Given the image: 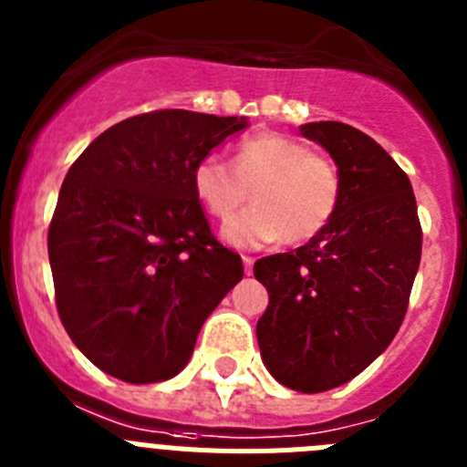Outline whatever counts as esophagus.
I'll list each match as a JSON object with an SVG mask.
<instances>
[{"mask_svg":"<svg viewBox=\"0 0 467 467\" xmlns=\"http://www.w3.org/2000/svg\"><path fill=\"white\" fill-rule=\"evenodd\" d=\"M253 264H254V257H243V266H245L247 275L253 274Z\"/></svg>","mask_w":467,"mask_h":467,"instance_id":"34e87169","label":"esophagus"}]
</instances>
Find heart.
I'll return each mask as SVG.
<instances>
[{
  "instance_id": "1",
  "label": "heart",
  "mask_w": 467,
  "mask_h": 467,
  "mask_svg": "<svg viewBox=\"0 0 467 467\" xmlns=\"http://www.w3.org/2000/svg\"><path fill=\"white\" fill-rule=\"evenodd\" d=\"M192 184L201 205L222 222L244 202L246 187L254 188V208L224 229L226 241L238 247H257L280 238L311 241L327 229L341 203L339 166L306 142L280 133L243 140L234 166L217 156H203L193 166Z\"/></svg>"
}]
</instances>
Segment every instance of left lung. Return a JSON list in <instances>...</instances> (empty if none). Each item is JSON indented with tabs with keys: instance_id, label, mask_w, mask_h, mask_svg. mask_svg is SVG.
<instances>
[{
	"instance_id": "1",
	"label": "left lung",
	"mask_w": 467,
	"mask_h": 467,
	"mask_svg": "<svg viewBox=\"0 0 467 467\" xmlns=\"http://www.w3.org/2000/svg\"><path fill=\"white\" fill-rule=\"evenodd\" d=\"M341 172V203L306 245L262 257L254 278L269 306L257 323L262 360L275 381L323 393L372 365L398 334L420 262L410 177L381 144L339 121L301 126Z\"/></svg>"
}]
</instances>
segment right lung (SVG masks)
Masks as SVG:
<instances>
[{
	"label": "right lung",
	"instance_id": "right-lung-1",
	"mask_svg": "<svg viewBox=\"0 0 467 467\" xmlns=\"http://www.w3.org/2000/svg\"><path fill=\"white\" fill-rule=\"evenodd\" d=\"M245 119L156 109L107 128L74 161L48 226L57 316L102 372H182L205 317L243 278L210 231L192 172Z\"/></svg>",
	"mask_w": 467,
	"mask_h": 467
}]
</instances>
